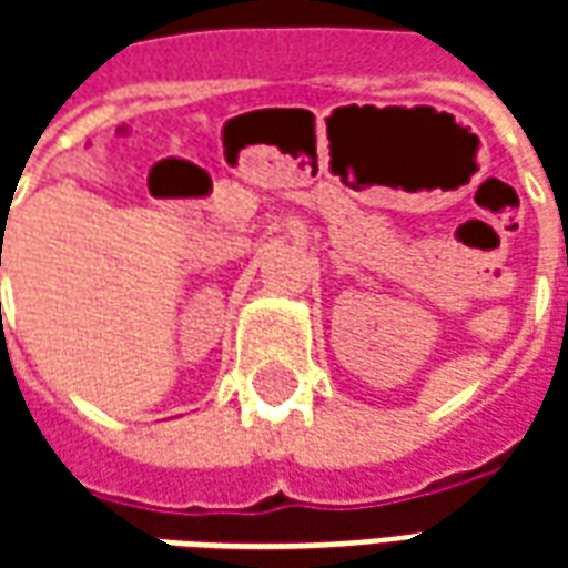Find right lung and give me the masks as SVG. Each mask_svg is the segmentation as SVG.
<instances>
[{"label": "right lung", "mask_w": 568, "mask_h": 568, "mask_svg": "<svg viewBox=\"0 0 568 568\" xmlns=\"http://www.w3.org/2000/svg\"><path fill=\"white\" fill-rule=\"evenodd\" d=\"M0 267H2V252H0Z\"/></svg>", "instance_id": "obj_1"}]
</instances>
